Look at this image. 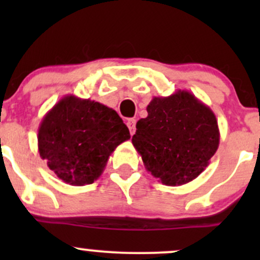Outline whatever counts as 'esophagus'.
I'll use <instances>...</instances> for the list:
<instances>
[{"label":"esophagus","instance_id":"esophagus-1","mask_svg":"<svg viewBox=\"0 0 260 260\" xmlns=\"http://www.w3.org/2000/svg\"><path fill=\"white\" fill-rule=\"evenodd\" d=\"M127 127H128V129H129V132H131V134H133L136 133V120H134V118H128L127 120Z\"/></svg>","mask_w":260,"mask_h":260}]
</instances>
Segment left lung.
I'll return each mask as SVG.
<instances>
[{"label":"left lung","mask_w":260,"mask_h":260,"mask_svg":"<svg viewBox=\"0 0 260 260\" xmlns=\"http://www.w3.org/2000/svg\"><path fill=\"white\" fill-rule=\"evenodd\" d=\"M147 111L132 137L147 171L166 186L198 177L219 148L215 113L187 90L153 98Z\"/></svg>","instance_id":"obj_1"}]
</instances>
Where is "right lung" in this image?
Here are the masks:
<instances>
[{
    "label": "right lung",
    "instance_id": "1",
    "mask_svg": "<svg viewBox=\"0 0 260 260\" xmlns=\"http://www.w3.org/2000/svg\"><path fill=\"white\" fill-rule=\"evenodd\" d=\"M129 138V131L115 110L66 95L44 116L38 148L59 180L85 186L100 177L110 155Z\"/></svg>",
    "mask_w": 260,
    "mask_h": 260
}]
</instances>
